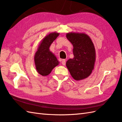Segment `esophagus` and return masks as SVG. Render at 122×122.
<instances>
[{"label":"esophagus","instance_id":"esophagus-1","mask_svg":"<svg viewBox=\"0 0 122 122\" xmlns=\"http://www.w3.org/2000/svg\"><path fill=\"white\" fill-rule=\"evenodd\" d=\"M61 64L63 65H66V60L65 59H63L62 61H61Z\"/></svg>","mask_w":122,"mask_h":122}]
</instances>
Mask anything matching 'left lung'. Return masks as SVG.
Returning a JSON list of instances; mask_svg holds the SVG:
<instances>
[{
	"mask_svg": "<svg viewBox=\"0 0 122 122\" xmlns=\"http://www.w3.org/2000/svg\"><path fill=\"white\" fill-rule=\"evenodd\" d=\"M66 37L73 45L74 58L68 60L66 65L74 80H82L90 76L94 67V46L86 34L71 32L66 34Z\"/></svg>",
	"mask_w": 122,
	"mask_h": 122,
	"instance_id": "8db88e82",
	"label": "left lung"
}]
</instances>
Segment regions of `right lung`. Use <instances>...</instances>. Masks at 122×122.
Returning a JSON list of instances; mask_svg holds the SVG:
<instances>
[{"label":"right lung","mask_w":122,"mask_h":122,"mask_svg":"<svg viewBox=\"0 0 122 122\" xmlns=\"http://www.w3.org/2000/svg\"><path fill=\"white\" fill-rule=\"evenodd\" d=\"M59 34L54 32L46 35L41 42L34 56L36 69L42 76L50 74L53 68L59 64L56 57L50 51L49 48Z\"/></svg>","instance_id":"1"}]
</instances>
